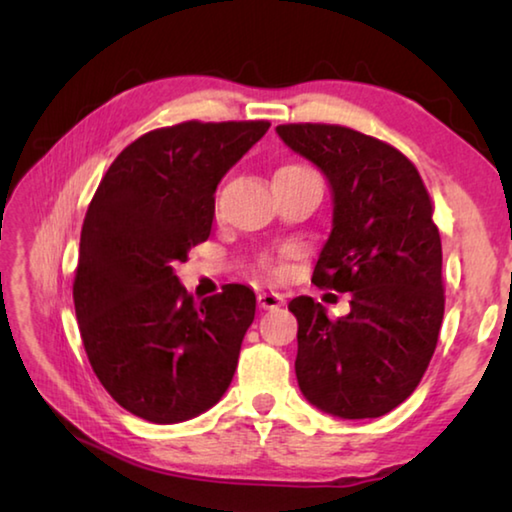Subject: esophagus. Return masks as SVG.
I'll return each instance as SVG.
<instances>
[{
	"mask_svg": "<svg viewBox=\"0 0 512 512\" xmlns=\"http://www.w3.org/2000/svg\"><path fill=\"white\" fill-rule=\"evenodd\" d=\"M257 305L262 309H277L284 305V296H280V293L275 291H262L257 293Z\"/></svg>",
	"mask_w": 512,
	"mask_h": 512,
	"instance_id": "esophagus-1",
	"label": "esophagus"
}]
</instances>
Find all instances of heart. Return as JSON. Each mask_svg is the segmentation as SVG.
Masks as SVG:
<instances>
[{
    "mask_svg": "<svg viewBox=\"0 0 512 512\" xmlns=\"http://www.w3.org/2000/svg\"><path fill=\"white\" fill-rule=\"evenodd\" d=\"M311 171L307 164H300V162H287V164H280V167L275 169L273 178H282V176H311ZM262 268L273 277H280L284 271V264L280 257H266L262 262Z\"/></svg>",
    "mask_w": 512,
    "mask_h": 512,
    "instance_id": "b5f03b06",
    "label": "heart"
}]
</instances>
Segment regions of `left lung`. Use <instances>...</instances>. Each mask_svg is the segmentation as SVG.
<instances>
[{
	"label": "left lung",
	"instance_id": "left-lung-1",
	"mask_svg": "<svg viewBox=\"0 0 512 512\" xmlns=\"http://www.w3.org/2000/svg\"><path fill=\"white\" fill-rule=\"evenodd\" d=\"M275 131L332 187V232L311 282L352 298L350 314L336 320L307 296L289 302L298 386L336 418H379L420 384L443 325V246L431 196L415 164L377 137L336 124Z\"/></svg>",
	"mask_w": 512,
	"mask_h": 512
}]
</instances>
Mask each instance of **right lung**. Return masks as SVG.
Returning <instances> with one entry per match:
<instances>
[{"label":"right lung","instance_id":"1","mask_svg":"<svg viewBox=\"0 0 512 512\" xmlns=\"http://www.w3.org/2000/svg\"><path fill=\"white\" fill-rule=\"evenodd\" d=\"M268 121H183L137 137L110 164L81 230L74 309L90 366L137 418L173 424L221 400L255 318L225 284L196 302L173 266L210 237L214 192Z\"/></svg>","mask_w":512,"mask_h":512}]
</instances>
